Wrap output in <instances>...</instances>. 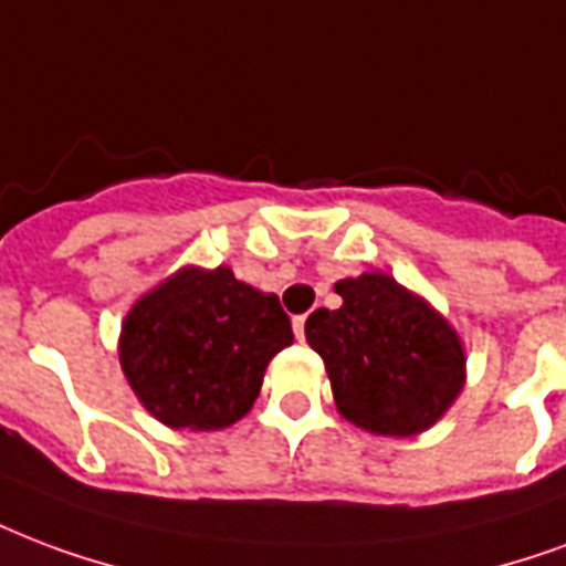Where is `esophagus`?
Returning a JSON list of instances; mask_svg holds the SVG:
<instances>
[{"label":"esophagus","instance_id":"34e87169","mask_svg":"<svg viewBox=\"0 0 566 566\" xmlns=\"http://www.w3.org/2000/svg\"><path fill=\"white\" fill-rule=\"evenodd\" d=\"M294 336L300 338V342H303V338H305V315H296L294 317Z\"/></svg>","mask_w":566,"mask_h":566}]
</instances>
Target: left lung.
<instances>
[{"mask_svg":"<svg viewBox=\"0 0 566 566\" xmlns=\"http://www.w3.org/2000/svg\"><path fill=\"white\" fill-rule=\"evenodd\" d=\"M338 308L305 321L347 422L371 434L413 438L453 408L468 378L455 326L387 272L336 282Z\"/></svg>","mask_w":566,"mask_h":566,"instance_id":"left-lung-1","label":"left lung"}]
</instances>
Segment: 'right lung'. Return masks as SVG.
Returning <instances> with one entry per match:
<instances>
[{
    "label": "right lung",
    "instance_id": "right-lung-1",
    "mask_svg": "<svg viewBox=\"0 0 566 566\" xmlns=\"http://www.w3.org/2000/svg\"><path fill=\"white\" fill-rule=\"evenodd\" d=\"M294 342L279 296L230 266H179L128 308L119 366L167 429L219 432L251 411L270 359Z\"/></svg>",
    "mask_w": 566,
    "mask_h": 566
}]
</instances>
